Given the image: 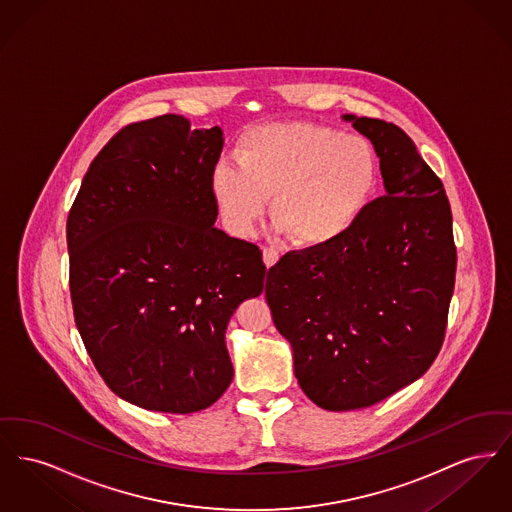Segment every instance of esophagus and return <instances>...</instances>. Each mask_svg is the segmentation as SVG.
<instances>
[{"mask_svg": "<svg viewBox=\"0 0 512 512\" xmlns=\"http://www.w3.org/2000/svg\"><path fill=\"white\" fill-rule=\"evenodd\" d=\"M278 259H280V253L276 249H272V247L263 249V261H265L268 268L274 267L278 263Z\"/></svg>", "mask_w": 512, "mask_h": 512, "instance_id": "obj_1", "label": "esophagus"}]
</instances>
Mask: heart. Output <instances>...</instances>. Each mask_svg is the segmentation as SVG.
I'll return each mask as SVG.
<instances>
[{
	"label": "heart",
	"mask_w": 512,
	"mask_h": 512,
	"mask_svg": "<svg viewBox=\"0 0 512 512\" xmlns=\"http://www.w3.org/2000/svg\"><path fill=\"white\" fill-rule=\"evenodd\" d=\"M236 163L220 161L211 192L228 228L247 238L265 217L303 247L334 244L365 215L380 159L363 136L317 122H272L245 132Z\"/></svg>",
	"instance_id": "b5f03b06"
}]
</instances>
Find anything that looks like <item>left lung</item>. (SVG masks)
Wrapping results in <instances>:
<instances>
[{"mask_svg":"<svg viewBox=\"0 0 512 512\" xmlns=\"http://www.w3.org/2000/svg\"><path fill=\"white\" fill-rule=\"evenodd\" d=\"M343 121L372 142L386 195L338 242L286 253L265 288L295 378L326 411L370 407L432 366L457 270L449 199L413 140L380 119Z\"/></svg>","mask_w":512,"mask_h":512,"instance_id":"1","label":"left lung"}]
</instances>
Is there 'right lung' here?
<instances>
[{"label":"right lung","instance_id":"1","mask_svg":"<svg viewBox=\"0 0 512 512\" xmlns=\"http://www.w3.org/2000/svg\"><path fill=\"white\" fill-rule=\"evenodd\" d=\"M222 130L180 115L117 132L67 219L74 322L101 378L147 411L211 407L232 382L226 326L263 292L257 245L215 228Z\"/></svg>","mask_w":512,"mask_h":512}]
</instances>
